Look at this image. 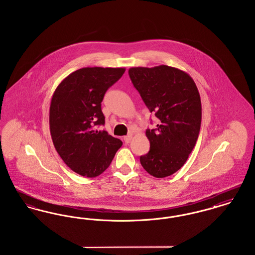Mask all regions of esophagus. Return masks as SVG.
Listing matches in <instances>:
<instances>
[{
    "label": "esophagus",
    "instance_id": "obj_1",
    "mask_svg": "<svg viewBox=\"0 0 255 255\" xmlns=\"http://www.w3.org/2000/svg\"><path fill=\"white\" fill-rule=\"evenodd\" d=\"M132 137H133V135L132 134H128V135H126V136H124V141H125V143H129L131 140H132Z\"/></svg>",
    "mask_w": 255,
    "mask_h": 255
}]
</instances>
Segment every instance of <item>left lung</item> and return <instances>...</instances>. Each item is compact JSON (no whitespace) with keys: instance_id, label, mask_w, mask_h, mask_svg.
Returning <instances> with one entry per match:
<instances>
[{"instance_id":"obj_1","label":"left lung","mask_w":255,"mask_h":255,"mask_svg":"<svg viewBox=\"0 0 255 255\" xmlns=\"http://www.w3.org/2000/svg\"><path fill=\"white\" fill-rule=\"evenodd\" d=\"M129 75L159 121L156 129L146 130L150 151L140 157V163L156 178L171 176L185 163L199 136L202 103L198 88L188 73L166 65L133 67Z\"/></svg>"}]
</instances>
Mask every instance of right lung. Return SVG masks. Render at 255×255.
<instances>
[{
  "label": "right lung",
  "mask_w": 255,
  "mask_h": 255,
  "mask_svg": "<svg viewBox=\"0 0 255 255\" xmlns=\"http://www.w3.org/2000/svg\"><path fill=\"white\" fill-rule=\"evenodd\" d=\"M125 68L87 67L64 78L49 107L53 145L73 172L95 178L109 167L122 141L96 126L105 123L101 102Z\"/></svg>",
  "instance_id": "obj_1"
}]
</instances>
